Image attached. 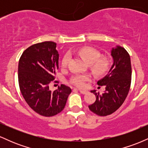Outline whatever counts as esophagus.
<instances>
[{
  "mask_svg": "<svg viewBox=\"0 0 148 148\" xmlns=\"http://www.w3.org/2000/svg\"><path fill=\"white\" fill-rule=\"evenodd\" d=\"M80 92L81 93V94H84V95H86L87 94V93L88 92L87 90H79Z\"/></svg>",
  "mask_w": 148,
  "mask_h": 148,
  "instance_id": "1",
  "label": "esophagus"
}]
</instances>
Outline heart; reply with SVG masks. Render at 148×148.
Segmentation results:
<instances>
[{
	"instance_id": "heart-1",
	"label": "heart",
	"mask_w": 148,
	"mask_h": 148,
	"mask_svg": "<svg viewBox=\"0 0 148 148\" xmlns=\"http://www.w3.org/2000/svg\"><path fill=\"white\" fill-rule=\"evenodd\" d=\"M78 55L89 64L91 72L97 76L102 75L109 69L110 62L106 58H99L101 54L99 51L92 47H85L80 48L77 51ZM70 60V56L67 53L64 56L62 60V65L65 67ZM89 79L87 75H76L72 78L71 83L77 87L82 88L85 86L86 81Z\"/></svg>"
}]
</instances>
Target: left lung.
<instances>
[{
    "label": "left lung",
    "mask_w": 148,
    "mask_h": 148,
    "mask_svg": "<svg viewBox=\"0 0 148 148\" xmlns=\"http://www.w3.org/2000/svg\"><path fill=\"white\" fill-rule=\"evenodd\" d=\"M113 64L104 77L97 81L104 86L102 94L91 90L96 97L95 103L88 106L89 109L100 116L110 115L118 110L126 99L132 80L130 56L123 47L116 46L111 50Z\"/></svg>",
    "instance_id": "1"
}]
</instances>
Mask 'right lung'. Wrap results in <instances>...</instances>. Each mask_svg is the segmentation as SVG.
I'll list each match as a JSON object with an SVG mask.
<instances>
[{
	"mask_svg": "<svg viewBox=\"0 0 148 148\" xmlns=\"http://www.w3.org/2000/svg\"><path fill=\"white\" fill-rule=\"evenodd\" d=\"M58 60L56 43L44 42L25 49L18 62V79L22 95L34 111L45 117L62 111L72 92L63 84L51 90L49 86L58 69Z\"/></svg>",
	"mask_w": 148,
	"mask_h": 148,
	"instance_id": "right-lung-1",
	"label": "right lung"
}]
</instances>
